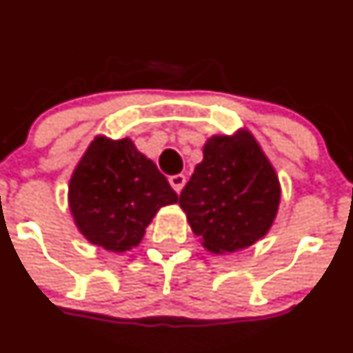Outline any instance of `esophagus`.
<instances>
[{
	"instance_id": "obj_1",
	"label": "esophagus",
	"mask_w": 353,
	"mask_h": 353,
	"mask_svg": "<svg viewBox=\"0 0 353 353\" xmlns=\"http://www.w3.org/2000/svg\"><path fill=\"white\" fill-rule=\"evenodd\" d=\"M169 183H170V186L174 188V191H176V193H181V190H183L184 184H186V177H184L183 174H176V176L169 177Z\"/></svg>"
}]
</instances>
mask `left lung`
Masks as SVG:
<instances>
[{
  "label": "left lung",
  "mask_w": 353,
  "mask_h": 353,
  "mask_svg": "<svg viewBox=\"0 0 353 353\" xmlns=\"http://www.w3.org/2000/svg\"><path fill=\"white\" fill-rule=\"evenodd\" d=\"M280 181L248 130L215 134L184 186L179 205L203 248L236 252L265 237L280 205Z\"/></svg>",
  "instance_id": "left-lung-1"
}]
</instances>
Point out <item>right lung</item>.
I'll use <instances>...</instances> for the list:
<instances>
[{
	"label": "right lung",
	"instance_id": "obj_1",
	"mask_svg": "<svg viewBox=\"0 0 353 353\" xmlns=\"http://www.w3.org/2000/svg\"><path fill=\"white\" fill-rule=\"evenodd\" d=\"M176 191L130 138H94L68 184V203L81 236L105 251L137 248L162 206L177 203Z\"/></svg>",
	"mask_w": 353,
	"mask_h": 353
}]
</instances>
